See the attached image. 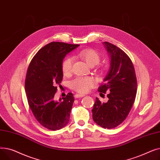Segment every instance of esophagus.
<instances>
[{"mask_svg":"<svg viewBox=\"0 0 160 160\" xmlns=\"http://www.w3.org/2000/svg\"><path fill=\"white\" fill-rule=\"evenodd\" d=\"M85 97L84 95H82V94H76L74 95L75 98H80V97Z\"/></svg>","mask_w":160,"mask_h":160,"instance_id":"obj_1","label":"esophagus"}]
</instances>
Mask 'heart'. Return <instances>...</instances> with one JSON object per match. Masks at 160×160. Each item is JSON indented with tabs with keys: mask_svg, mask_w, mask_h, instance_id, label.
<instances>
[{
	"mask_svg": "<svg viewBox=\"0 0 160 160\" xmlns=\"http://www.w3.org/2000/svg\"><path fill=\"white\" fill-rule=\"evenodd\" d=\"M78 56L83 59L90 66H95L100 62L99 54L92 49H83L78 53ZM73 58L67 57L62 64V72L65 75L69 74L72 71ZM95 80L91 77H78L71 82V88L80 93H86L94 87Z\"/></svg>",
	"mask_w": 160,
	"mask_h": 160,
	"instance_id": "obj_1",
	"label": "heart"
}]
</instances>
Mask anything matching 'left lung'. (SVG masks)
<instances>
[{
  "label": "left lung",
  "instance_id": "obj_1",
  "mask_svg": "<svg viewBox=\"0 0 160 160\" xmlns=\"http://www.w3.org/2000/svg\"><path fill=\"white\" fill-rule=\"evenodd\" d=\"M103 45L110 58V67L104 83L98 91L103 93L108 92V100L102 103L97 97L92 113L95 123L104 128L111 129L127 117L135 101L137 79L128 56L110 43L104 42Z\"/></svg>",
  "mask_w": 160,
  "mask_h": 160
}]
</instances>
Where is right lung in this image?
I'll use <instances>...</instances> for the list:
<instances>
[{"mask_svg": "<svg viewBox=\"0 0 160 160\" xmlns=\"http://www.w3.org/2000/svg\"><path fill=\"white\" fill-rule=\"evenodd\" d=\"M79 45L51 42L41 48L32 60L25 79V91L31 110L44 127L57 130L68 124L74 102L69 93L54 99L57 84L63 79L62 64L65 56Z\"/></svg>", "mask_w": 160, "mask_h": 160, "instance_id": "right-lung-1", "label": "right lung"}]
</instances>
